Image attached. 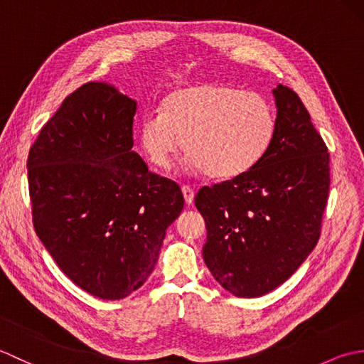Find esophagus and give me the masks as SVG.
<instances>
[{
	"label": "esophagus",
	"instance_id": "obj_1",
	"mask_svg": "<svg viewBox=\"0 0 364 364\" xmlns=\"http://www.w3.org/2000/svg\"><path fill=\"white\" fill-rule=\"evenodd\" d=\"M181 191H183V196H184V200H186V203H188V205L194 203L196 191L192 189L191 186H188V184H184V186H181Z\"/></svg>",
	"mask_w": 364,
	"mask_h": 364
}]
</instances>
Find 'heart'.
Returning a JSON list of instances; mask_svg holds the SVG:
<instances>
[{"instance_id": "b5f03b06", "label": "heart", "mask_w": 364, "mask_h": 364, "mask_svg": "<svg viewBox=\"0 0 364 364\" xmlns=\"http://www.w3.org/2000/svg\"><path fill=\"white\" fill-rule=\"evenodd\" d=\"M275 131V107L264 95L222 84H197L170 92L162 100L161 114L144 115L139 139L154 167L168 168L181 142L191 168L228 180L258 164Z\"/></svg>"}]
</instances>
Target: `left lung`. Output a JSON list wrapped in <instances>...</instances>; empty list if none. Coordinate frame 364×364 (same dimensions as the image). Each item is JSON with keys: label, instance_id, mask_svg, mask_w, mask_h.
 Listing matches in <instances>:
<instances>
[{"label": "left lung", "instance_id": "left-lung-1", "mask_svg": "<svg viewBox=\"0 0 364 364\" xmlns=\"http://www.w3.org/2000/svg\"><path fill=\"white\" fill-rule=\"evenodd\" d=\"M277 131L249 172L203 186V259L236 297H259L296 272L318 244L330 189V156L292 89H274Z\"/></svg>", "mask_w": 364, "mask_h": 364}]
</instances>
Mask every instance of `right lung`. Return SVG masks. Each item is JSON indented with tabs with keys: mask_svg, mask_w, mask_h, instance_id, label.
<instances>
[{
	"mask_svg": "<svg viewBox=\"0 0 364 364\" xmlns=\"http://www.w3.org/2000/svg\"><path fill=\"white\" fill-rule=\"evenodd\" d=\"M137 105L87 82L45 123L28 154L33 225L59 269L92 296L119 300L153 272L184 198L133 151Z\"/></svg>",
	"mask_w": 364,
	"mask_h": 364,
	"instance_id": "obj_1",
	"label": "right lung"
}]
</instances>
